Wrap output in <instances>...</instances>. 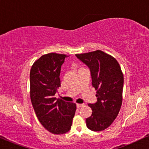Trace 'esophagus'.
<instances>
[{
	"label": "esophagus",
	"mask_w": 149,
	"mask_h": 149,
	"mask_svg": "<svg viewBox=\"0 0 149 149\" xmlns=\"http://www.w3.org/2000/svg\"><path fill=\"white\" fill-rule=\"evenodd\" d=\"M83 106H84V104H76L77 108H80V107H82Z\"/></svg>",
	"instance_id": "1"
}]
</instances>
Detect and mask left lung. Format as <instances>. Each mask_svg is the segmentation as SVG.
I'll list each match as a JSON object with an SVG mask.
<instances>
[{"label": "left lung", "instance_id": "obj_1", "mask_svg": "<svg viewBox=\"0 0 149 149\" xmlns=\"http://www.w3.org/2000/svg\"><path fill=\"white\" fill-rule=\"evenodd\" d=\"M75 55L90 68L92 86L97 90V102L88 104L92 114L86 118V126L93 131H102L112 124L120 110L123 74L116 59L102 51Z\"/></svg>", "mask_w": 149, "mask_h": 149}]
</instances>
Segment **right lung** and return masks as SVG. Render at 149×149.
Instances as JSON below:
<instances>
[{
	"mask_svg": "<svg viewBox=\"0 0 149 149\" xmlns=\"http://www.w3.org/2000/svg\"><path fill=\"white\" fill-rule=\"evenodd\" d=\"M67 57L55 53L42 55L30 72V96L35 112L43 127L55 134L71 129L76 110L75 104L55 97L61 86V67Z\"/></svg>",
	"mask_w": 149,
	"mask_h": 149,
	"instance_id": "obj_1",
	"label": "right lung"
}]
</instances>
